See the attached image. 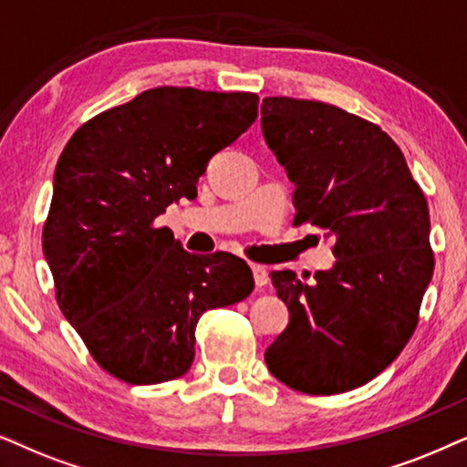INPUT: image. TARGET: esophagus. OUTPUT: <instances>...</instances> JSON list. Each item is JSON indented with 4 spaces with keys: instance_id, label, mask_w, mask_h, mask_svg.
<instances>
[{
    "instance_id": "obj_1",
    "label": "esophagus",
    "mask_w": 467,
    "mask_h": 467,
    "mask_svg": "<svg viewBox=\"0 0 467 467\" xmlns=\"http://www.w3.org/2000/svg\"><path fill=\"white\" fill-rule=\"evenodd\" d=\"M252 273H254V282H256L258 288H263L269 282V271L260 265H252Z\"/></svg>"
}]
</instances>
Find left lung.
Here are the masks:
<instances>
[{"label": "left lung", "mask_w": 467, "mask_h": 467, "mask_svg": "<svg viewBox=\"0 0 467 467\" xmlns=\"http://www.w3.org/2000/svg\"><path fill=\"white\" fill-rule=\"evenodd\" d=\"M266 145L295 183V222L333 237L328 271H273L290 322L266 348L285 387L337 395L382 374L412 337L433 275L429 207L401 149L333 104L265 98Z\"/></svg>", "instance_id": "1"}]
</instances>
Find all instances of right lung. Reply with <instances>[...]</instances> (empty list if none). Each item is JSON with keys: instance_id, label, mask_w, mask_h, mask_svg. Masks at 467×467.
I'll return each instance as SVG.
<instances>
[{"instance_id": "add662e5", "label": "right lung", "mask_w": 467, "mask_h": 467, "mask_svg": "<svg viewBox=\"0 0 467 467\" xmlns=\"http://www.w3.org/2000/svg\"><path fill=\"white\" fill-rule=\"evenodd\" d=\"M258 117L256 93L155 87L83 123L59 155L42 250L87 350L128 384L192 368L198 318L254 290L245 260L185 252L155 217Z\"/></svg>"}]
</instances>
